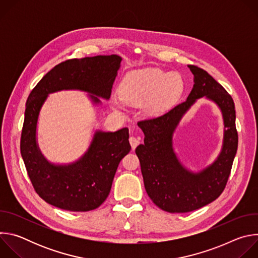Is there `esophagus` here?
Instances as JSON below:
<instances>
[{"mask_svg":"<svg viewBox=\"0 0 258 258\" xmlns=\"http://www.w3.org/2000/svg\"><path fill=\"white\" fill-rule=\"evenodd\" d=\"M130 143H131V146H132V149L135 150L137 148V146L140 144V140L138 138L131 137L130 138Z\"/></svg>","mask_w":258,"mask_h":258,"instance_id":"1","label":"esophagus"}]
</instances>
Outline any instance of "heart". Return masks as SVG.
Instances as JSON below:
<instances>
[{
  "instance_id": "b5f03b06",
  "label": "heart",
  "mask_w": 258,
  "mask_h": 258,
  "mask_svg": "<svg viewBox=\"0 0 258 258\" xmlns=\"http://www.w3.org/2000/svg\"><path fill=\"white\" fill-rule=\"evenodd\" d=\"M185 88L176 72L167 73L159 68H146L127 75L120 86V98L112 105L120 109L123 103L139 106L145 102V111L150 115L163 112L181 96Z\"/></svg>"
}]
</instances>
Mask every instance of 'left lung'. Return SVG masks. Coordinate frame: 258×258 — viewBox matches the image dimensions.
I'll use <instances>...</instances> for the list:
<instances>
[{"mask_svg": "<svg viewBox=\"0 0 258 258\" xmlns=\"http://www.w3.org/2000/svg\"><path fill=\"white\" fill-rule=\"evenodd\" d=\"M194 86L187 100L165 114L138 122L144 144L136 148L144 186L150 199L160 209L183 213L199 209L219 197L231 173L238 148L235 104L228 92L205 70L189 65ZM213 101L224 120L222 150L217 159L201 171L187 169L173 148V134L180 119L200 97Z\"/></svg>", "mask_w": 258, "mask_h": 258, "instance_id": "obj_1", "label": "left lung"}]
</instances>
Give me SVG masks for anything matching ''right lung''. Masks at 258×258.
I'll use <instances>...</instances> for the list:
<instances>
[{
  "label": "right lung",
  "mask_w": 258,
  "mask_h": 258,
  "mask_svg": "<svg viewBox=\"0 0 258 258\" xmlns=\"http://www.w3.org/2000/svg\"><path fill=\"white\" fill-rule=\"evenodd\" d=\"M122 58L99 55L71 59L56 65L29 94L20 141V152L28 176L47 203L69 211H90L108 197L120 160L131 151L128 128L95 131L88 150L76 161L53 163L38 144L36 127L41 109L50 94L60 91L88 93L93 105L108 100Z\"/></svg>",
  "instance_id": "1"
}]
</instances>
